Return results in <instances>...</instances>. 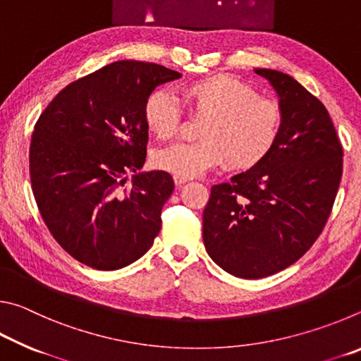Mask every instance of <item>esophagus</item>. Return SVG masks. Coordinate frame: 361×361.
Instances as JSON below:
<instances>
[{
	"label": "esophagus",
	"instance_id": "34e87169",
	"mask_svg": "<svg viewBox=\"0 0 361 361\" xmlns=\"http://www.w3.org/2000/svg\"><path fill=\"white\" fill-rule=\"evenodd\" d=\"M188 180H189V178H185V176L173 175V181H175V185H176V186H181V185H185V183H186Z\"/></svg>",
	"mask_w": 361,
	"mask_h": 361
}]
</instances>
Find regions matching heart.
<instances>
[{
	"label": "heart",
	"instance_id": "1",
	"mask_svg": "<svg viewBox=\"0 0 361 361\" xmlns=\"http://www.w3.org/2000/svg\"><path fill=\"white\" fill-rule=\"evenodd\" d=\"M189 111L204 116L199 142L175 143L156 152L154 164L173 175L197 176L228 161L235 170L261 162L282 130V109L274 100L258 97L253 87L229 75H210L183 85ZM143 119L159 140L180 130L183 113L167 89H154L146 97Z\"/></svg>",
	"mask_w": 361,
	"mask_h": 361
}]
</instances>
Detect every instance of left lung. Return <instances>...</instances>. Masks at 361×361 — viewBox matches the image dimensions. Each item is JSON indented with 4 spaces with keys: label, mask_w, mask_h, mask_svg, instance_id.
Wrapping results in <instances>:
<instances>
[{
    "label": "left lung",
    "mask_w": 361,
    "mask_h": 361,
    "mask_svg": "<svg viewBox=\"0 0 361 361\" xmlns=\"http://www.w3.org/2000/svg\"><path fill=\"white\" fill-rule=\"evenodd\" d=\"M255 73L276 90L282 130L261 162L212 186L202 228L210 258L240 279L283 271L314 245L342 176V146L325 105L282 71Z\"/></svg>",
    "instance_id": "8db88e82"
}]
</instances>
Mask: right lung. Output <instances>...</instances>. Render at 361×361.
Returning <instances> with one entry per match:
<instances>
[{"label":"right lung","instance_id":"obj_1","mask_svg":"<svg viewBox=\"0 0 361 361\" xmlns=\"http://www.w3.org/2000/svg\"><path fill=\"white\" fill-rule=\"evenodd\" d=\"M178 78L162 65L119 60L66 85L36 122L35 200L54 239L82 264L129 266L161 231L175 185L162 170L140 172L148 143L143 105L157 85Z\"/></svg>","mask_w":361,"mask_h":361}]
</instances>
